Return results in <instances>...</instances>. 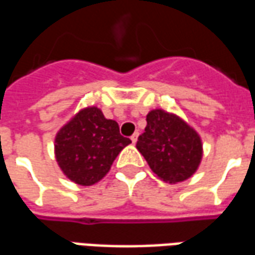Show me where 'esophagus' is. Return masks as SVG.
Segmentation results:
<instances>
[{"mask_svg":"<svg viewBox=\"0 0 255 255\" xmlns=\"http://www.w3.org/2000/svg\"><path fill=\"white\" fill-rule=\"evenodd\" d=\"M136 140H138V132H135L132 136H131V142H132V143H136Z\"/></svg>","mask_w":255,"mask_h":255,"instance_id":"obj_1","label":"esophagus"}]
</instances>
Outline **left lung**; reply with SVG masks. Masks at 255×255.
Instances as JSON below:
<instances>
[{
	"label": "left lung",
	"mask_w": 255,
	"mask_h": 255,
	"mask_svg": "<svg viewBox=\"0 0 255 255\" xmlns=\"http://www.w3.org/2000/svg\"><path fill=\"white\" fill-rule=\"evenodd\" d=\"M147 126L139 135L136 149L150 169L171 184L184 182L197 172L202 161V139L194 128L175 113L153 109Z\"/></svg>",
	"instance_id": "1"
}]
</instances>
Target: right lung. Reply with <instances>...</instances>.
<instances>
[{"label":"right lung","instance_id":"add662e5","mask_svg":"<svg viewBox=\"0 0 255 255\" xmlns=\"http://www.w3.org/2000/svg\"><path fill=\"white\" fill-rule=\"evenodd\" d=\"M129 143L115 120L105 119L100 108L87 106L58 129L54 155L71 182L93 186L106 176L119 153Z\"/></svg>","mask_w":255,"mask_h":255}]
</instances>
